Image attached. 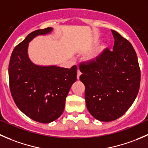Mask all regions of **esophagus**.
Wrapping results in <instances>:
<instances>
[{
	"label": "esophagus",
	"instance_id": "34e87169",
	"mask_svg": "<svg viewBox=\"0 0 148 148\" xmlns=\"http://www.w3.org/2000/svg\"><path fill=\"white\" fill-rule=\"evenodd\" d=\"M81 74H82V72L80 71V70L78 69V70H77V79H79V77L81 76Z\"/></svg>",
	"mask_w": 148,
	"mask_h": 148
}]
</instances>
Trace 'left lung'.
<instances>
[{
	"label": "left lung",
	"mask_w": 148,
	"mask_h": 148,
	"mask_svg": "<svg viewBox=\"0 0 148 148\" xmlns=\"http://www.w3.org/2000/svg\"><path fill=\"white\" fill-rule=\"evenodd\" d=\"M113 51L106 49L96 60L81 64L86 108L97 120L111 122L123 115L138 95L140 69L133 46L117 31Z\"/></svg>",
	"instance_id": "1"
}]
</instances>
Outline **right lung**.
Masks as SVG:
<instances>
[{
	"mask_svg": "<svg viewBox=\"0 0 148 148\" xmlns=\"http://www.w3.org/2000/svg\"><path fill=\"white\" fill-rule=\"evenodd\" d=\"M53 28L34 31L13 49L8 66L10 90L19 110L41 123H49L63 113L65 101L77 67L36 65L28 56V43L36 36L50 34Z\"/></svg>",
	"mask_w": 148,
	"mask_h": 148,
	"instance_id": "add662e5",
	"label": "right lung"
}]
</instances>
